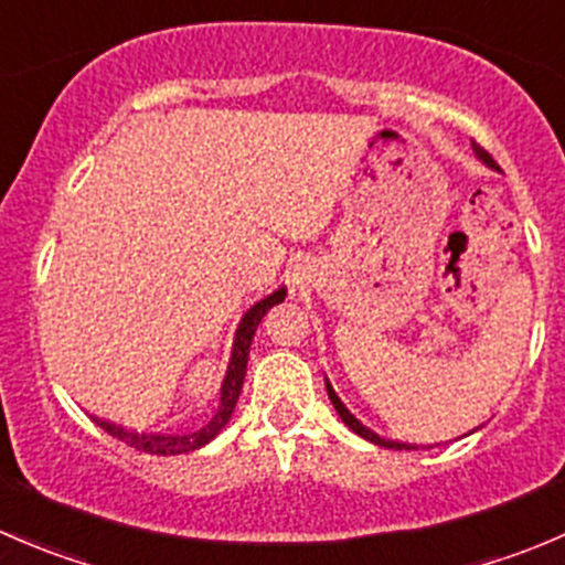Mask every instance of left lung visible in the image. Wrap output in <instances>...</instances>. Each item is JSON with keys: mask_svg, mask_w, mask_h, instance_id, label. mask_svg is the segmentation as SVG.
<instances>
[{"mask_svg": "<svg viewBox=\"0 0 565 565\" xmlns=\"http://www.w3.org/2000/svg\"><path fill=\"white\" fill-rule=\"evenodd\" d=\"M472 150H476V156L481 158L483 163H487V167H492L494 169V158L489 156L487 150H483L481 145H476V141H472ZM328 396H330V402H333V407H335V413L341 415V420H344L347 426H350L352 431H355V435H361V437H366L369 443H374V446H383V448H396V451H413V446H409V443H396V440H385V437H380V435H374L372 429H366V426L361 424V420L355 418V415L350 413V409L344 407V404H341V398L335 396V391L330 388V383H328Z\"/></svg>", "mask_w": 565, "mask_h": 565, "instance_id": "1", "label": "left lung"}]
</instances>
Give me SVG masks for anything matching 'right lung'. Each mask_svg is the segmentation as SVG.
<instances>
[{
  "mask_svg": "<svg viewBox=\"0 0 565 565\" xmlns=\"http://www.w3.org/2000/svg\"><path fill=\"white\" fill-rule=\"evenodd\" d=\"M287 289H276L273 295H267L265 300L254 303L243 317L241 328L235 333V350H232V361L230 369H226L224 385H221V404L218 413L207 420L199 431H188V435H152V431H134V429H122V426L111 424V420L98 418V426L104 431H108L111 437L122 440L125 446L136 448V451L145 454H161V457H174V454H188L196 451V448L207 446L215 435L226 426V420L232 418L235 413V404L241 398L243 391V380H246V366H248V350H250V339L256 333V324L262 322V317L267 315V309H273L276 303H281Z\"/></svg>",
  "mask_w": 565,
  "mask_h": 565,
  "instance_id": "1",
  "label": "right lung"
}]
</instances>
